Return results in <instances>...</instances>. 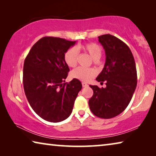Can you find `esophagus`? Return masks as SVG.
Here are the masks:
<instances>
[{"instance_id":"esophagus-1","label":"esophagus","mask_w":156,"mask_h":156,"mask_svg":"<svg viewBox=\"0 0 156 156\" xmlns=\"http://www.w3.org/2000/svg\"><path fill=\"white\" fill-rule=\"evenodd\" d=\"M82 85H83V87H88L89 86L88 84H87L86 83H84V82H83V83H82Z\"/></svg>"}]
</instances>
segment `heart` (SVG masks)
<instances>
[{
	"mask_svg": "<svg viewBox=\"0 0 156 156\" xmlns=\"http://www.w3.org/2000/svg\"><path fill=\"white\" fill-rule=\"evenodd\" d=\"M82 49L90 55L94 61H98L101 58L102 49L96 43H87L78 47H73L68 49L64 55V60L69 67H73L77 64L78 58V50ZM72 78L82 81L88 82L96 75V70L91 68L78 67L72 71Z\"/></svg>",
	"mask_w": 156,
	"mask_h": 156,
	"instance_id": "b5f03b06",
	"label": "heart"
}]
</instances>
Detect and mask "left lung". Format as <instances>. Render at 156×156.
<instances>
[{
	"label": "left lung",
	"mask_w": 156,
	"mask_h": 156,
	"mask_svg": "<svg viewBox=\"0 0 156 156\" xmlns=\"http://www.w3.org/2000/svg\"><path fill=\"white\" fill-rule=\"evenodd\" d=\"M98 41L106 61L96 80L105 81L107 87L89 85L94 94L89 106L97 117L109 119L122 113L130 102L137 85V71L133 54L124 42L111 34L98 36Z\"/></svg>",
	"instance_id": "1"
}]
</instances>
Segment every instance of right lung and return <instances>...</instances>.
Masks as SVG:
<instances>
[{"label": "right lung", "mask_w": 156, "mask_h": 156, "mask_svg": "<svg viewBox=\"0 0 156 156\" xmlns=\"http://www.w3.org/2000/svg\"><path fill=\"white\" fill-rule=\"evenodd\" d=\"M75 43L56 37H43L34 44L25 60V96L36 114L49 122L67 119L82 89L78 79L65 83L69 68L64 55Z\"/></svg>", "instance_id": "add662e5"}]
</instances>
